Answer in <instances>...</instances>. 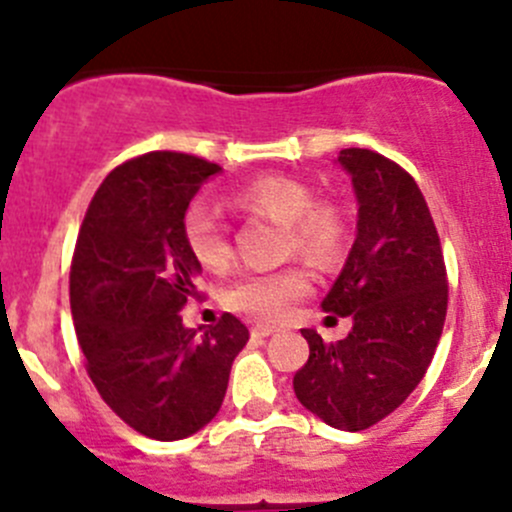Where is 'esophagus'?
Instances as JSON below:
<instances>
[{
	"mask_svg": "<svg viewBox=\"0 0 512 512\" xmlns=\"http://www.w3.org/2000/svg\"><path fill=\"white\" fill-rule=\"evenodd\" d=\"M270 334H275V327H270V324H257V327H252V337L257 339H265Z\"/></svg>",
	"mask_w": 512,
	"mask_h": 512,
	"instance_id": "34e87169",
	"label": "esophagus"
}]
</instances>
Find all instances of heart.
Masks as SVG:
<instances>
[{
	"mask_svg": "<svg viewBox=\"0 0 512 512\" xmlns=\"http://www.w3.org/2000/svg\"><path fill=\"white\" fill-rule=\"evenodd\" d=\"M230 205L255 218L282 225V255H297L314 267H332L342 260L349 240L347 215L339 203L314 198L312 185L292 175H260L230 193ZM183 242L203 270L225 272L232 265L227 225L208 203H190L183 215ZM309 280L297 267L275 272H247L225 292V304L262 322H280L292 304L304 297Z\"/></svg>",
	"mask_w": 512,
	"mask_h": 512,
	"instance_id": "obj_1",
	"label": "heart"
}]
</instances>
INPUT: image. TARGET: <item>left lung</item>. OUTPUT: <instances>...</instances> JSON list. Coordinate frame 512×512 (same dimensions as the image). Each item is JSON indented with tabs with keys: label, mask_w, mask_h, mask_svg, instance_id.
<instances>
[{
	"label": "left lung",
	"mask_w": 512,
	"mask_h": 512,
	"mask_svg": "<svg viewBox=\"0 0 512 512\" xmlns=\"http://www.w3.org/2000/svg\"><path fill=\"white\" fill-rule=\"evenodd\" d=\"M339 163L352 175L359 220L322 309L354 324L337 344L302 329L309 359L294 374V394L329 426L364 431L399 409L426 374L446 322L448 277L416 180L369 148H344Z\"/></svg>",
	"instance_id": "obj_1"
}]
</instances>
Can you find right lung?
<instances>
[{
  "label": "right lung",
  "mask_w": 512,
  "mask_h": 512,
  "mask_svg": "<svg viewBox=\"0 0 512 512\" xmlns=\"http://www.w3.org/2000/svg\"><path fill=\"white\" fill-rule=\"evenodd\" d=\"M220 170L178 151L126 160L98 185L76 237L69 297L86 371L113 414L156 441H178L213 421L232 361L250 339L227 312L203 337L180 319L200 294L183 215Z\"/></svg>",
  "instance_id": "right-lung-1"
}]
</instances>
